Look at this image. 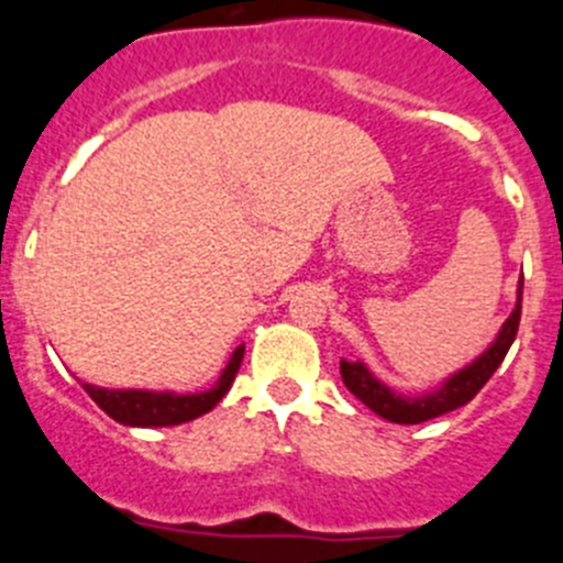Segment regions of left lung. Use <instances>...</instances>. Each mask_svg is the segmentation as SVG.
I'll list each match as a JSON object with an SVG mask.
<instances>
[{
    "instance_id": "8db88e82",
    "label": "left lung",
    "mask_w": 563,
    "mask_h": 563,
    "mask_svg": "<svg viewBox=\"0 0 563 563\" xmlns=\"http://www.w3.org/2000/svg\"><path fill=\"white\" fill-rule=\"evenodd\" d=\"M521 287H525V276H521L516 310L510 312V318L505 321V327H501L494 346H490L485 355L476 357L471 366L456 372L451 380H445L442 389L422 397L395 395L389 386H383L377 377H372V372L366 369L363 363H346V361H341L343 386H346V389H350L363 406H369L375 415H380L383 420L400 422V426H415V422L434 420V417H442V415H449V411L460 409V406L474 400L476 391L490 380V375H494V372L499 369V363L505 361L510 343L516 341V332H519V321H521Z\"/></svg>"
}]
</instances>
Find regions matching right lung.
Returning <instances> with one entry per match:
<instances>
[{
  "label": "right lung",
  "instance_id": "add662e5",
  "mask_svg": "<svg viewBox=\"0 0 563 563\" xmlns=\"http://www.w3.org/2000/svg\"><path fill=\"white\" fill-rule=\"evenodd\" d=\"M242 355H245V343L236 346L225 372H222L220 383L211 391H202V395H172V391L154 395V391L129 389L112 391L89 386V383H84V389L112 420L123 422V426H143V429H152V426H180V422H188L194 417L211 411L228 395L233 377H236L239 366H242Z\"/></svg>",
  "mask_w": 563,
  "mask_h": 563
}]
</instances>
